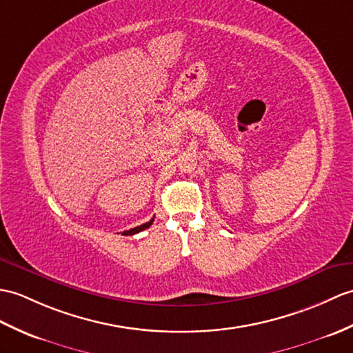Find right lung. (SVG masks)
Masks as SVG:
<instances>
[{"label":"right lung","instance_id":"obj_1","mask_svg":"<svg viewBox=\"0 0 353 353\" xmlns=\"http://www.w3.org/2000/svg\"><path fill=\"white\" fill-rule=\"evenodd\" d=\"M152 224H153V218L149 221V223L141 224V225H138V227H135V228H130V230L125 232V233H123V234H126V236H130V234H137V233H139V232L145 230V228H149Z\"/></svg>","mask_w":353,"mask_h":353}]
</instances>
